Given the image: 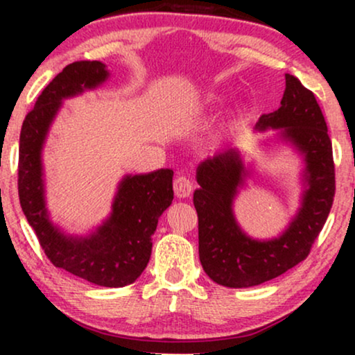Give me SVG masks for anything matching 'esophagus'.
I'll return each instance as SVG.
<instances>
[{
	"mask_svg": "<svg viewBox=\"0 0 355 355\" xmlns=\"http://www.w3.org/2000/svg\"><path fill=\"white\" fill-rule=\"evenodd\" d=\"M191 193V182L186 181V179H178L176 184H174V196L179 198L187 197Z\"/></svg>",
	"mask_w": 355,
	"mask_h": 355,
	"instance_id": "obj_1",
	"label": "esophagus"
}]
</instances>
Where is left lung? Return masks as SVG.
Wrapping results in <instances>:
<instances>
[{
    "instance_id": "8db88e82",
    "label": "left lung",
    "mask_w": 355,
    "mask_h": 355,
    "mask_svg": "<svg viewBox=\"0 0 355 355\" xmlns=\"http://www.w3.org/2000/svg\"><path fill=\"white\" fill-rule=\"evenodd\" d=\"M108 79L103 62L77 61L45 87L22 123L17 189L24 215L53 265L90 283L123 288L132 284L148 263L158 218L174 197L173 171L125 174L110 216L89 236L79 237L66 234L50 220L42 163L43 145L62 100L96 89Z\"/></svg>"
}]
</instances>
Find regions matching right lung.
Wrapping results in <instances>:
<instances>
[{
	"instance_id": "right-lung-1",
	"label": "right lung",
	"mask_w": 355,
	"mask_h": 355,
	"mask_svg": "<svg viewBox=\"0 0 355 355\" xmlns=\"http://www.w3.org/2000/svg\"><path fill=\"white\" fill-rule=\"evenodd\" d=\"M281 130L304 159V193L297 215L279 239L259 242L241 231L232 200L244 182V164L225 148L197 168L200 189L193 192L198 216V255L205 273L227 288H250L276 278L309 255L334 198L333 147L323 113L312 92L286 74L278 110L261 114L255 130Z\"/></svg>"
}]
</instances>
